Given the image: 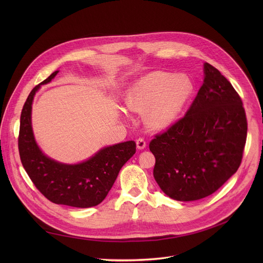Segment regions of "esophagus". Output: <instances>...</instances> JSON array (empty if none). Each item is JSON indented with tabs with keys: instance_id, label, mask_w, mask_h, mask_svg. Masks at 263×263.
<instances>
[{
	"instance_id": "1",
	"label": "esophagus",
	"mask_w": 263,
	"mask_h": 263,
	"mask_svg": "<svg viewBox=\"0 0 263 263\" xmlns=\"http://www.w3.org/2000/svg\"><path fill=\"white\" fill-rule=\"evenodd\" d=\"M136 147L141 150L146 148V141L143 139V137H139V139L136 140Z\"/></svg>"
}]
</instances>
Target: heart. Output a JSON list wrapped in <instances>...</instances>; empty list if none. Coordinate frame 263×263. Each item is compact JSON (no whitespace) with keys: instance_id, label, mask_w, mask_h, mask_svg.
<instances>
[{"instance_id":"1","label":"heart","mask_w":263,"mask_h":263,"mask_svg":"<svg viewBox=\"0 0 263 263\" xmlns=\"http://www.w3.org/2000/svg\"><path fill=\"white\" fill-rule=\"evenodd\" d=\"M192 92L193 84L186 76L155 71L135 83L126 104L133 112H146L148 126L162 130L177 119Z\"/></svg>"}]
</instances>
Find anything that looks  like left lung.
I'll list each match as a JSON object with an SVG mask.
<instances>
[{"instance_id": "obj_1", "label": "left lung", "mask_w": 263, "mask_h": 263, "mask_svg": "<svg viewBox=\"0 0 263 263\" xmlns=\"http://www.w3.org/2000/svg\"><path fill=\"white\" fill-rule=\"evenodd\" d=\"M203 84L184 117L157 134L149 149L154 177L171 198L192 201L213 194L240 166L247 120L239 93L204 63Z\"/></svg>"}]
</instances>
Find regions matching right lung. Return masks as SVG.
Instances as JSON below:
<instances>
[{"mask_svg":"<svg viewBox=\"0 0 263 263\" xmlns=\"http://www.w3.org/2000/svg\"><path fill=\"white\" fill-rule=\"evenodd\" d=\"M58 72L54 71L35 86L23 105L18 137L19 155L25 172L46 198L58 204L89 208L106 197L120 168L135 154L136 144L129 141L105 147L79 164H63L45 156L33 134L32 103L40 85L51 82Z\"/></svg>","mask_w":263,"mask_h":263,"instance_id":"add662e5","label":"right lung"}]
</instances>
